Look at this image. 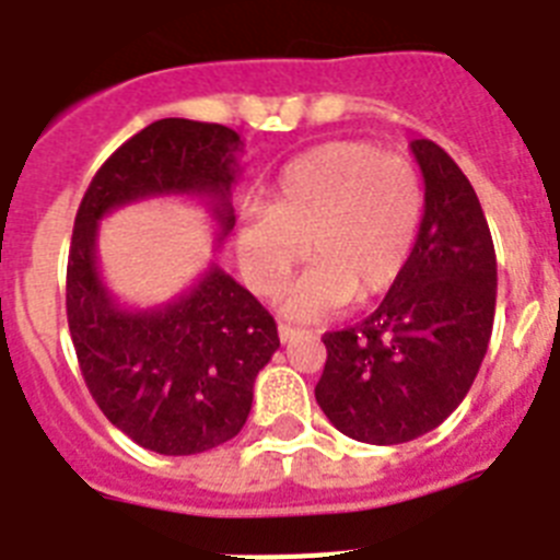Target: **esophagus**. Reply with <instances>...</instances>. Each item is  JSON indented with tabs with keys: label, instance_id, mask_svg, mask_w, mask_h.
<instances>
[{
	"label": "esophagus",
	"instance_id": "esophagus-1",
	"mask_svg": "<svg viewBox=\"0 0 560 560\" xmlns=\"http://www.w3.org/2000/svg\"><path fill=\"white\" fill-rule=\"evenodd\" d=\"M304 330H299V327H290V324H279V338L281 345H290V341H295V338L302 336Z\"/></svg>",
	"mask_w": 560,
	"mask_h": 560
}]
</instances>
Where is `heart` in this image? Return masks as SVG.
<instances>
[{
	"label": "heart",
	"instance_id": "b5f03b06",
	"mask_svg": "<svg viewBox=\"0 0 560 560\" xmlns=\"http://www.w3.org/2000/svg\"><path fill=\"white\" fill-rule=\"evenodd\" d=\"M421 215L424 190L407 159L370 142L318 144L281 171L270 208L244 210L238 261L258 295H276L310 247L316 261L290 284L281 313L318 322L401 279Z\"/></svg>",
	"mask_w": 560,
	"mask_h": 560
}]
</instances>
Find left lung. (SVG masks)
<instances>
[{
	"mask_svg": "<svg viewBox=\"0 0 560 560\" xmlns=\"http://www.w3.org/2000/svg\"><path fill=\"white\" fill-rule=\"evenodd\" d=\"M424 215L401 279L373 316L327 332L316 401L330 424L364 444H404L464 401L495 318V247L462 167L430 139H412Z\"/></svg>",
	"mask_w": 560,
	"mask_h": 560,
	"instance_id": "1",
	"label": "left lung"
}]
</instances>
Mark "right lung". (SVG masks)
<instances>
[{
	"instance_id": "right-lung-1",
	"label": "right lung",
	"mask_w": 560,
	"mask_h": 560,
	"mask_svg": "<svg viewBox=\"0 0 560 560\" xmlns=\"http://www.w3.org/2000/svg\"><path fill=\"white\" fill-rule=\"evenodd\" d=\"M242 150V136L224 125L153 121L98 167L73 224L68 327L84 384L113 427L159 455L208 453L242 432L279 330L219 265L173 302H116L96 261L98 222L133 201L192 196L208 205L222 247L236 224L230 196Z\"/></svg>"
}]
</instances>
